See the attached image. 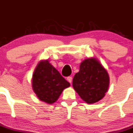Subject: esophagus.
Returning <instances> with one entry per match:
<instances>
[{
    "mask_svg": "<svg viewBox=\"0 0 133 133\" xmlns=\"http://www.w3.org/2000/svg\"><path fill=\"white\" fill-rule=\"evenodd\" d=\"M67 80H68V81L69 82H70V84H72V77L71 76H69L67 78Z\"/></svg>",
    "mask_w": 133,
    "mask_h": 133,
    "instance_id": "esophagus-1",
    "label": "esophagus"
}]
</instances>
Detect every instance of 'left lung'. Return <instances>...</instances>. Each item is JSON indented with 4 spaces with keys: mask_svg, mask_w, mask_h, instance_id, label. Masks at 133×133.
<instances>
[{
    "mask_svg": "<svg viewBox=\"0 0 133 133\" xmlns=\"http://www.w3.org/2000/svg\"><path fill=\"white\" fill-rule=\"evenodd\" d=\"M74 89L89 104L104 97L110 86V76L97 59L88 58L80 65L72 82Z\"/></svg>",
    "mask_w": 133,
    "mask_h": 133,
    "instance_id": "left-lung-1",
    "label": "left lung"
}]
</instances>
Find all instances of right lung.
Wrapping results in <instances>:
<instances>
[{
	"instance_id": "obj_1",
	"label": "right lung",
	"mask_w": 133,
	"mask_h": 133,
	"mask_svg": "<svg viewBox=\"0 0 133 133\" xmlns=\"http://www.w3.org/2000/svg\"><path fill=\"white\" fill-rule=\"evenodd\" d=\"M70 84L60 74L49 60H42L38 63L32 75V87L41 101L52 104L59 97Z\"/></svg>"
}]
</instances>
